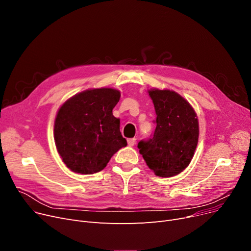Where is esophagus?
<instances>
[{
  "mask_svg": "<svg viewBox=\"0 0 251 251\" xmlns=\"http://www.w3.org/2000/svg\"><path fill=\"white\" fill-rule=\"evenodd\" d=\"M136 139L135 138H132V139H127V144L128 146H134L136 144Z\"/></svg>",
  "mask_w": 251,
  "mask_h": 251,
  "instance_id": "34e87169",
  "label": "esophagus"
}]
</instances>
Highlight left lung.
<instances>
[{
	"label": "left lung",
	"mask_w": 251,
	"mask_h": 251,
	"mask_svg": "<svg viewBox=\"0 0 251 251\" xmlns=\"http://www.w3.org/2000/svg\"><path fill=\"white\" fill-rule=\"evenodd\" d=\"M148 93L156 113V128L151 138L139 142L138 148L155 175L174 176L182 173L194 156L198 118L193 107L177 93L158 89Z\"/></svg>",
	"instance_id": "obj_1"
}]
</instances>
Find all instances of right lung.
<instances>
[{
    "label": "right lung",
    "mask_w": 251,
    "mask_h": 251,
    "mask_svg": "<svg viewBox=\"0 0 251 251\" xmlns=\"http://www.w3.org/2000/svg\"><path fill=\"white\" fill-rule=\"evenodd\" d=\"M121 92L111 88L83 91L59 108L54 140L63 162L74 173L92 175L102 171L112 155L126 146L112 109Z\"/></svg>",
    "instance_id": "right-lung-1"
}]
</instances>
